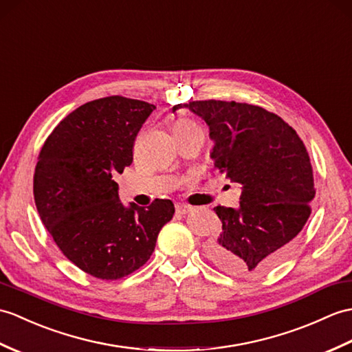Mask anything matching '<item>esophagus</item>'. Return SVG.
<instances>
[{"instance_id": "obj_1", "label": "esophagus", "mask_w": 352, "mask_h": 352, "mask_svg": "<svg viewBox=\"0 0 352 352\" xmlns=\"http://www.w3.org/2000/svg\"><path fill=\"white\" fill-rule=\"evenodd\" d=\"M190 210L192 208L189 206H184V204H177V206H175V211L178 214H187Z\"/></svg>"}]
</instances>
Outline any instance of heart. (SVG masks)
<instances>
[{
	"mask_svg": "<svg viewBox=\"0 0 352 352\" xmlns=\"http://www.w3.org/2000/svg\"><path fill=\"white\" fill-rule=\"evenodd\" d=\"M189 127H196L195 122L189 121V120H179L177 121V124L174 127V130H178V129H189Z\"/></svg>",
	"mask_w": 352,
	"mask_h": 352,
	"instance_id": "b5f03b06",
	"label": "heart"
}]
</instances>
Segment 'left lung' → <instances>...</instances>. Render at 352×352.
I'll list each match as a JSON object with an SVG mask.
<instances>
[{
  "instance_id": "1",
  "label": "left lung",
  "mask_w": 352,
  "mask_h": 352,
  "mask_svg": "<svg viewBox=\"0 0 352 352\" xmlns=\"http://www.w3.org/2000/svg\"><path fill=\"white\" fill-rule=\"evenodd\" d=\"M179 108L207 122L214 168L241 184L240 208L214 207L222 234L208 244V258L232 276L268 272L287 258L312 211L314 169L303 141L261 106L196 100L173 111Z\"/></svg>"
}]
</instances>
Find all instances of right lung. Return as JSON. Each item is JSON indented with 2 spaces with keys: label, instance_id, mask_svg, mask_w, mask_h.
<instances>
[{
  "label": "right lung",
  "instance_id": "right-lung-1",
  "mask_svg": "<svg viewBox=\"0 0 352 352\" xmlns=\"http://www.w3.org/2000/svg\"><path fill=\"white\" fill-rule=\"evenodd\" d=\"M154 109L122 96L88 102L60 121L38 153L32 183L38 216L64 256L97 279L117 280L141 268L174 216L169 199L126 208L112 178L132 165L136 135Z\"/></svg>",
  "mask_w": 352,
  "mask_h": 352
}]
</instances>
